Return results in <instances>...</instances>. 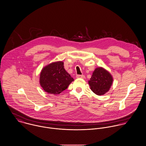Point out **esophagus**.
Listing matches in <instances>:
<instances>
[{
  "label": "esophagus",
  "instance_id": "esophagus-1",
  "mask_svg": "<svg viewBox=\"0 0 146 146\" xmlns=\"http://www.w3.org/2000/svg\"><path fill=\"white\" fill-rule=\"evenodd\" d=\"M76 77L78 78H84V75H77Z\"/></svg>",
  "mask_w": 146,
  "mask_h": 146
}]
</instances>
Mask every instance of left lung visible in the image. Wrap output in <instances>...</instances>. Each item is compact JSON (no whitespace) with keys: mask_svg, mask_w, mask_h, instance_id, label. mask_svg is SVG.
Returning a JSON list of instances; mask_svg holds the SVG:
<instances>
[{"mask_svg":"<svg viewBox=\"0 0 146 146\" xmlns=\"http://www.w3.org/2000/svg\"><path fill=\"white\" fill-rule=\"evenodd\" d=\"M113 78L111 74L102 67L94 71L88 84L91 90L97 95H103L108 92L113 84Z\"/></svg>","mask_w":146,"mask_h":146,"instance_id":"8db88e82","label":"left lung"}]
</instances>
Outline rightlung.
Masks as SVG:
<instances>
[{"label":"right lung","mask_w":146,"mask_h":146,"mask_svg":"<svg viewBox=\"0 0 146 146\" xmlns=\"http://www.w3.org/2000/svg\"><path fill=\"white\" fill-rule=\"evenodd\" d=\"M74 79L66 71L64 63L53 62L42 68L40 76V84L50 94L58 95L66 90Z\"/></svg>","instance_id":"right-lung-1"}]
</instances>
